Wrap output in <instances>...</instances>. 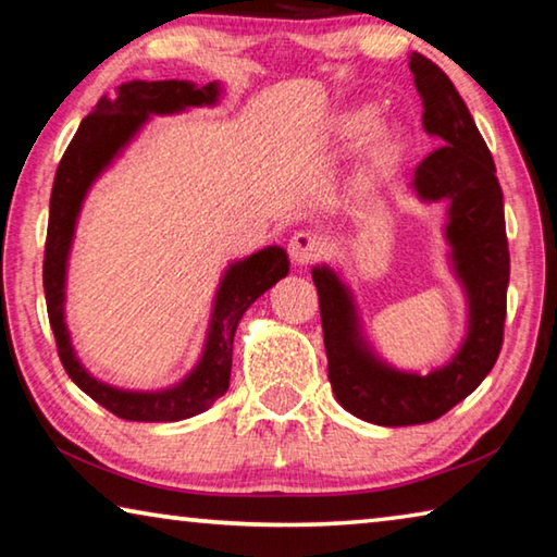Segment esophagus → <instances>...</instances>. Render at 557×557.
I'll list each match as a JSON object with an SVG mask.
<instances>
[{
  "instance_id": "1",
  "label": "esophagus",
  "mask_w": 557,
  "mask_h": 557,
  "mask_svg": "<svg viewBox=\"0 0 557 557\" xmlns=\"http://www.w3.org/2000/svg\"><path fill=\"white\" fill-rule=\"evenodd\" d=\"M287 250L295 265H309L322 256V240L314 233H295L289 238Z\"/></svg>"
}]
</instances>
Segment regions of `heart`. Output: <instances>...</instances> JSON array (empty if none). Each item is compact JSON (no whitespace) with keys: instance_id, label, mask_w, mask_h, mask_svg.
Masks as SVG:
<instances>
[{"instance_id":"heart-1","label":"heart","mask_w":557,"mask_h":557,"mask_svg":"<svg viewBox=\"0 0 557 557\" xmlns=\"http://www.w3.org/2000/svg\"><path fill=\"white\" fill-rule=\"evenodd\" d=\"M371 116H373L371 110L366 108L344 112V115L336 120V135L344 139H351L358 135V132L366 129V137H363L366 162H369L373 172L383 174L403 157L405 132L398 120L374 117L371 121Z\"/></svg>"}]
</instances>
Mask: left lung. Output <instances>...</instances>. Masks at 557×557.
Here are the masks:
<instances>
[{
	"label": "left lung",
	"mask_w": 557,
	"mask_h": 557,
	"mask_svg": "<svg viewBox=\"0 0 557 557\" xmlns=\"http://www.w3.org/2000/svg\"><path fill=\"white\" fill-rule=\"evenodd\" d=\"M410 71L425 108L422 127L440 147L414 169L410 188L418 201L445 206L442 235L447 268L465 292V336L425 375L398 369L366 336L342 270L312 268L332 391L344 410L383 428L432 422L474 393L502 351L506 319L508 243L492 152L447 73L422 53H410Z\"/></svg>",
	"instance_id": "8db88e82"
}]
</instances>
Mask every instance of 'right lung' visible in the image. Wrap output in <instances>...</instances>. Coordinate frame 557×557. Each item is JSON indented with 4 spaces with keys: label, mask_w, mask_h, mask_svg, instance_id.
Instances as JSON below:
<instances>
[{
    "label": "right lung",
    "mask_w": 557,
    "mask_h": 557,
    "mask_svg": "<svg viewBox=\"0 0 557 557\" xmlns=\"http://www.w3.org/2000/svg\"><path fill=\"white\" fill-rule=\"evenodd\" d=\"M223 98L219 81L196 86L191 81H129L102 96L81 122L53 178L49 233H46L44 292L49 322L65 373L78 388L122 420L176 422L194 418L228 391L233 363V336L243 314L260 295L289 272L287 250L268 245L248 258L233 260L215 289L209 329L199 361L182 381L157 391L117 388L92 375L75 354L65 324V282L75 228L92 184L125 154L154 115H178L191 108H215Z\"/></svg>",
    "instance_id": "obj_1"
}]
</instances>
